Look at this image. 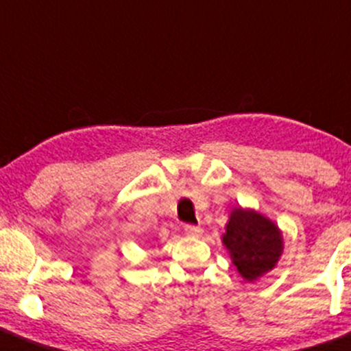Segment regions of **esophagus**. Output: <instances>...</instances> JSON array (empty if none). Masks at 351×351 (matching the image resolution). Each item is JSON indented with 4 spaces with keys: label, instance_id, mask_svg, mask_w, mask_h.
<instances>
[{
    "label": "esophagus",
    "instance_id": "1",
    "mask_svg": "<svg viewBox=\"0 0 351 351\" xmlns=\"http://www.w3.org/2000/svg\"><path fill=\"white\" fill-rule=\"evenodd\" d=\"M183 230L188 237H199V234L203 233V230L196 225H184Z\"/></svg>",
    "mask_w": 351,
    "mask_h": 351
}]
</instances>
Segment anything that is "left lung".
I'll return each mask as SVG.
<instances>
[{"label":"left lung","mask_w":351,"mask_h":351,"mask_svg":"<svg viewBox=\"0 0 351 351\" xmlns=\"http://www.w3.org/2000/svg\"><path fill=\"white\" fill-rule=\"evenodd\" d=\"M223 243L230 250L233 265L248 282L275 267L283 250L282 233L275 223L241 208L230 215Z\"/></svg>","instance_id":"1"}]
</instances>
